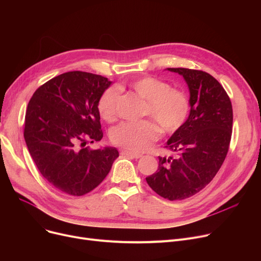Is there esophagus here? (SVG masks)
<instances>
[{
  "label": "esophagus",
  "instance_id": "34e87169",
  "mask_svg": "<svg viewBox=\"0 0 261 261\" xmlns=\"http://www.w3.org/2000/svg\"><path fill=\"white\" fill-rule=\"evenodd\" d=\"M121 154H122V155H127V156H131V158H133V159H140V158H142V154L134 153V152H132V151H129V150H122Z\"/></svg>",
  "mask_w": 261,
  "mask_h": 261
}]
</instances>
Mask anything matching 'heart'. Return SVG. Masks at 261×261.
<instances>
[{
	"mask_svg": "<svg viewBox=\"0 0 261 261\" xmlns=\"http://www.w3.org/2000/svg\"><path fill=\"white\" fill-rule=\"evenodd\" d=\"M130 88L146 100L144 115L151 120L120 123L111 132V141L133 152H144L156 142L161 131L170 135L179 131L188 118L190 103L187 94L180 89L170 88L167 82L152 76H144L130 82ZM119 91L106 90L98 100V111L107 121L117 116Z\"/></svg>",
	"mask_w": 261,
	"mask_h": 261,
	"instance_id": "1",
	"label": "heart"
}]
</instances>
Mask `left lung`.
Here are the masks:
<instances>
[{
  "label": "left lung",
  "mask_w": 261,
  "mask_h": 261,
  "mask_svg": "<svg viewBox=\"0 0 261 261\" xmlns=\"http://www.w3.org/2000/svg\"><path fill=\"white\" fill-rule=\"evenodd\" d=\"M167 70L184 77L190 112L165 146L172 155L159 156L158 170L146 181L159 196L175 201L199 193L222 166L231 138L232 108L223 87L208 73L184 67Z\"/></svg>",
  "instance_id": "obj_1"
}]
</instances>
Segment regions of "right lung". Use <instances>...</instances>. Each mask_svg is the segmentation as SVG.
Instances as JSON below:
<instances>
[{"mask_svg": "<svg viewBox=\"0 0 261 261\" xmlns=\"http://www.w3.org/2000/svg\"><path fill=\"white\" fill-rule=\"evenodd\" d=\"M110 85L100 75L67 72L39 87L27 106V148L40 173L64 194L90 193L118 158L113 147H86L87 141L99 142L103 136L98 100Z\"/></svg>", "mask_w": 261, "mask_h": 261, "instance_id": "add662e5", "label": "right lung"}]
</instances>
